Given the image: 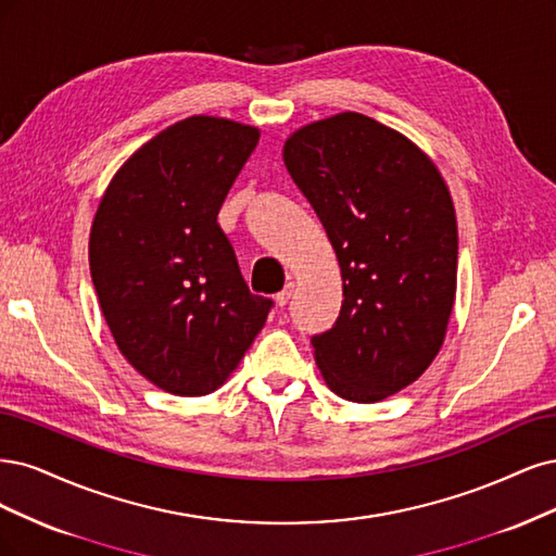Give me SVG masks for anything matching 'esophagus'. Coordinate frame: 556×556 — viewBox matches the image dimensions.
I'll list each match as a JSON object with an SVG mask.
<instances>
[{
    "label": "esophagus",
    "mask_w": 556,
    "mask_h": 556,
    "mask_svg": "<svg viewBox=\"0 0 556 556\" xmlns=\"http://www.w3.org/2000/svg\"><path fill=\"white\" fill-rule=\"evenodd\" d=\"M293 291H295V281H289V283L283 286V291H279V293L275 295L279 307H283V304H289V300L293 298Z\"/></svg>",
    "instance_id": "1"
}]
</instances>
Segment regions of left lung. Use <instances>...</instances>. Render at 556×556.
Wrapping results in <instances>:
<instances>
[{"instance_id": "left-lung-1", "label": "left lung", "mask_w": 556, "mask_h": 556, "mask_svg": "<svg viewBox=\"0 0 556 556\" xmlns=\"http://www.w3.org/2000/svg\"><path fill=\"white\" fill-rule=\"evenodd\" d=\"M283 164L342 267L334 326L312 337L339 397L395 395L434 361L457 286V219L441 173L414 142L361 113L307 124Z\"/></svg>"}]
</instances>
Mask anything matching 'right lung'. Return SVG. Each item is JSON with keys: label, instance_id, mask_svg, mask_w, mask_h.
I'll return each mask as SVG.
<instances>
[{"label": "right lung", "instance_id": "obj_1", "mask_svg": "<svg viewBox=\"0 0 556 556\" xmlns=\"http://www.w3.org/2000/svg\"><path fill=\"white\" fill-rule=\"evenodd\" d=\"M258 129L193 115L146 142L105 189L89 270L122 355L170 395L217 390L273 309L242 279L217 214Z\"/></svg>", "mask_w": 556, "mask_h": 556}]
</instances>
